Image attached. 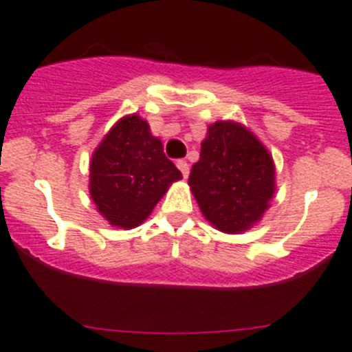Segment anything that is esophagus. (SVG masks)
Returning <instances> with one entry per match:
<instances>
[{"instance_id":"34e87169","label":"esophagus","mask_w":352,"mask_h":352,"mask_svg":"<svg viewBox=\"0 0 352 352\" xmlns=\"http://www.w3.org/2000/svg\"><path fill=\"white\" fill-rule=\"evenodd\" d=\"M176 166H177V169L181 171V175H183L184 177H188V175H190V164H188L184 159H179V161L176 162Z\"/></svg>"}]
</instances>
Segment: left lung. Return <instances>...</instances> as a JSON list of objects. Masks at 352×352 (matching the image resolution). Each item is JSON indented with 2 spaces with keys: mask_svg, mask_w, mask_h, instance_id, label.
Wrapping results in <instances>:
<instances>
[{
  "mask_svg": "<svg viewBox=\"0 0 352 352\" xmlns=\"http://www.w3.org/2000/svg\"><path fill=\"white\" fill-rule=\"evenodd\" d=\"M272 155L252 131L232 121L210 124L188 184L201 214L221 231L238 234L260 221L272 198Z\"/></svg>",
  "mask_w": 352,
  "mask_h": 352,
  "instance_id": "obj_1",
  "label": "left lung"
}]
</instances>
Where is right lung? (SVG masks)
Listing matches in <instances>:
<instances>
[{"label":"right lung","instance_id":"right-lung-1","mask_svg":"<svg viewBox=\"0 0 352 352\" xmlns=\"http://www.w3.org/2000/svg\"><path fill=\"white\" fill-rule=\"evenodd\" d=\"M181 173L137 114L118 121L90 162V195L109 224L137 228Z\"/></svg>","mask_w":352,"mask_h":352}]
</instances>
